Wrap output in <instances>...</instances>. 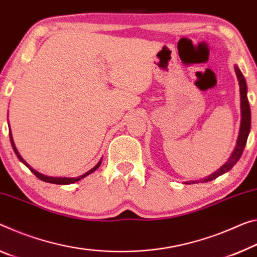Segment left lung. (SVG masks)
<instances>
[{
	"mask_svg": "<svg viewBox=\"0 0 257 257\" xmlns=\"http://www.w3.org/2000/svg\"><path fill=\"white\" fill-rule=\"evenodd\" d=\"M235 74H237L238 81H239V87H240V108H241V122H240V129H239V136L237 140V144H235V148L232 152L231 157L229 158L225 164H224L221 168L216 172L213 173L209 176H207L201 180L200 182L206 183V182H210L217 178L221 175L225 174L226 172H229L230 169H232L235 164H237L238 160L241 157V154L243 152V149H245L246 143H247V138L248 135H249L250 132V107H249V101H248L247 98V84H246V80L243 77L241 71L239 70L238 66L234 67ZM197 182H189V183H198ZM187 184V183H186Z\"/></svg>",
	"mask_w": 257,
	"mask_h": 257,
	"instance_id": "8db88e82",
	"label": "left lung"
}]
</instances>
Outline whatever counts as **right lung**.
<instances>
[{
    "label": "right lung",
    "instance_id": "add662e5",
    "mask_svg": "<svg viewBox=\"0 0 257 257\" xmlns=\"http://www.w3.org/2000/svg\"><path fill=\"white\" fill-rule=\"evenodd\" d=\"M10 127V125H9ZM10 129V128H9ZM9 136H10V142H11V145H12V149H14V151H15V153H16V156H17V158L19 159L20 161L23 162L24 165H25L27 168H30V170L32 173H33L36 177L38 178H40L41 181H43V182H47V183H52V184H60V185H67V184H72V183H75V182H77V181H80L81 178H84L85 176H88V175H90L91 173H93L95 172L96 169H98L99 168V166H100V164H101V160L98 162V164H97L95 167H93L92 169H90L89 170V172H87L85 174H83V175H81V176H79V177H73V178H70V177H51V176H46V175H43V174H41V173H39V172H36L35 169H33L32 168V167L27 164V162L24 160V159L22 158V156H20L19 154V152H18V150H17V148H16V145H15V142H14V138H12V134H11V129L9 130Z\"/></svg>",
    "mask_w": 257,
    "mask_h": 257
}]
</instances>
